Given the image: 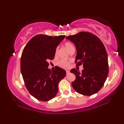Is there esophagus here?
Listing matches in <instances>:
<instances>
[{
  "instance_id": "34e87169",
  "label": "esophagus",
  "mask_w": 124,
  "mask_h": 124,
  "mask_svg": "<svg viewBox=\"0 0 124 124\" xmlns=\"http://www.w3.org/2000/svg\"><path fill=\"white\" fill-rule=\"evenodd\" d=\"M66 74H68V73H70V71H69V70H66Z\"/></svg>"
}]
</instances>
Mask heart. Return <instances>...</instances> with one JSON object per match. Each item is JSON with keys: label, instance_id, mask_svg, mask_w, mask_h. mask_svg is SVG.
Returning <instances> with one entry per match:
<instances>
[{"label": "heart", "instance_id": "obj_1", "mask_svg": "<svg viewBox=\"0 0 124 124\" xmlns=\"http://www.w3.org/2000/svg\"><path fill=\"white\" fill-rule=\"evenodd\" d=\"M65 46L67 49V50L69 51V52H70V51H72V49H75L73 44L69 42H65ZM56 54H57V49L55 51V55H56ZM58 65L60 67H61V68H64V69H66V68H69V66H70V63H69V62H67V61H61L60 62H59Z\"/></svg>", "mask_w": 124, "mask_h": 124}]
</instances>
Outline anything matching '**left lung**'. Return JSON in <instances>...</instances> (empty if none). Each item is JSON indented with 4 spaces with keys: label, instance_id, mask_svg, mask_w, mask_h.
<instances>
[{
    "label": "left lung",
    "instance_id": "obj_1",
    "mask_svg": "<svg viewBox=\"0 0 124 124\" xmlns=\"http://www.w3.org/2000/svg\"><path fill=\"white\" fill-rule=\"evenodd\" d=\"M76 46V66L83 64L82 72L72 69L76 76L72 86L76 92L92 96L102 88L108 75V56L104 45L97 37L89 32H80L67 37Z\"/></svg>",
    "mask_w": 124,
    "mask_h": 124
}]
</instances>
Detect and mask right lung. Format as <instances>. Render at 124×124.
I'll use <instances>...</instances> for the list:
<instances>
[{"instance_id": "right-lung-1", "label": "right lung", "mask_w": 124, "mask_h": 124, "mask_svg": "<svg viewBox=\"0 0 124 124\" xmlns=\"http://www.w3.org/2000/svg\"><path fill=\"white\" fill-rule=\"evenodd\" d=\"M65 37L36 35L23 51L21 73L29 93L38 100L47 101L55 97L59 82L66 76V71L58 66L54 70L48 69V62L54 59L56 47Z\"/></svg>"}]
</instances>
